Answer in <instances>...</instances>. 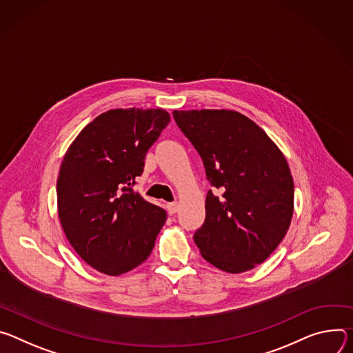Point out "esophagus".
Here are the masks:
<instances>
[{
    "mask_svg": "<svg viewBox=\"0 0 353 353\" xmlns=\"http://www.w3.org/2000/svg\"><path fill=\"white\" fill-rule=\"evenodd\" d=\"M178 210V203L176 202H171V203H167V212L170 214H175Z\"/></svg>",
    "mask_w": 353,
    "mask_h": 353,
    "instance_id": "obj_1",
    "label": "esophagus"
}]
</instances>
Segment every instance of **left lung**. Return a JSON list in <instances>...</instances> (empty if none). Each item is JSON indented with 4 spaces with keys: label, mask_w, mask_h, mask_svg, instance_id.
<instances>
[{
    "label": "left lung",
    "mask_w": 353,
    "mask_h": 353,
    "mask_svg": "<svg viewBox=\"0 0 353 353\" xmlns=\"http://www.w3.org/2000/svg\"><path fill=\"white\" fill-rule=\"evenodd\" d=\"M198 150L208 181L206 219L193 240L202 256L228 273L262 263L281 244L294 209V183L283 152L247 116L228 109L174 110Z\"/></svg>",
    "instance_id": "left-lung-1"
}]
</instances>
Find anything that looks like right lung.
<instances>
[{"mask_svg": "<svg viewBox=\"0 0 353 353\" xmlns=\"http://www.w3.org/2000/svg\"><path fill=\"white\" fill-rule=\"evenodd\" d=\"M171 121L164 109H110L70 144L57 178L65 237L90 266L119 276L152 251L167 213L133 190L148 148Z\"/></svg>", "mask_w": 353, "mask_h": 353, "instance_id": "right-lung-1", "label": "right lung"}]
</instances>
